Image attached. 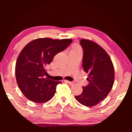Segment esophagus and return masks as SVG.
I'll return each instance as SVG.
<instances>
[{
	"mask_svg": "<svg viewBox=\"0 0 132 132\" xmlns=\"http://www.w3.org/2000/svg\"><path fill=\"white\" fill-rule=\"evenodd\" d=\"M65 82H66L67 84H70V85H73V84L74 83L73 82H70V81H68V80H65Z\"/></svg>",
	"mask_w": 132,
	"mask_h": 132,
	"instance_id": "obj_1",
	"label": "esophagus"
}]
</instances>
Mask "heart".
I'll use <instances>...</instances> for the list:
<instances>
[{"mask_svg": "<svg viewBox=\"0 0 132 132\" xmlns=\"http://www.w3.org/2000/svg\"><path fill=\"white\" fill-rule=\"evenodd\" d=\"M78 49H80V47L78 46H76L73 47V50H78Z\"/></svg>", "mask_w": 132, "mask_h": 132, "instance_id": "obj_1", "label": "heart"}]
</instances>
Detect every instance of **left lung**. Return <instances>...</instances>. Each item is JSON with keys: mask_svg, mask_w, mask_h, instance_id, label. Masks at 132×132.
I'll use <instances>...</instances> for the list:
<instances>
[{"mask_svg": "<svg viewBox=\"0 0 132 132\" xmlns=\"http://www.w3.org/2000/svg\"><path fill=\"white\" fill-rule=\"evenodd\" d=\"M80 44L84 50L83 68L88 74L89 84L82 86V93L75 98L83 105L94 106L111 91L114 83V67L107 52L96 43L82 39Z\"/></svg>", "mask_w": 132, "mask_h": 132, "instance_id": "obj_1", "label": "left lung"}]
</instances>
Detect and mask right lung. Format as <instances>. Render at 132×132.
Masks as SVG:
<instances>
[{"mask_svg":"<svg viewBox=\"0 0 132 132\" xmlns=\"http://www.w3.org/2000/svg\"><path fill=\"white\" fill-rule=\"evenodd\" d=\"M71 39L38 38L23 48L15 65V77L21 93L32 102L42 103L55 95L57 85L61 82L44 78L46 66L57 53L72 43Z\"/></svg>","mask_w":132,"mask_h":132,"instance_id":"right-lung-1","label":"right lung"}]
</instances>
